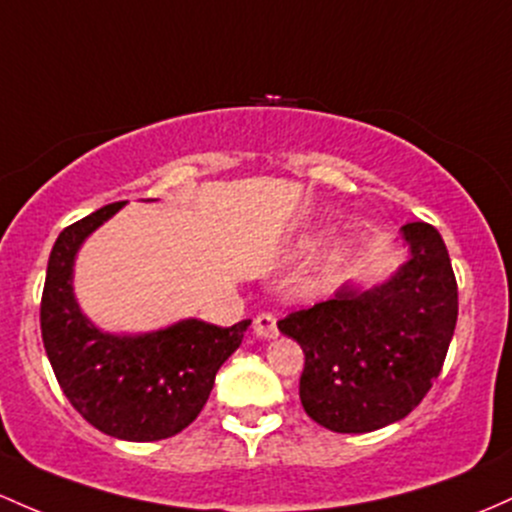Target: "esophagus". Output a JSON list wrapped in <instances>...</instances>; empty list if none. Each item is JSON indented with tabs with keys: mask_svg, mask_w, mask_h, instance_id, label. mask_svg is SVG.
I'll return each instance as SVG.
<instances>
[{
	"mask_svg": "<svg viewBox=\"0 0 512 512\" xmlns=\"http://www.w3.org/2000/svg\"><path fill=\"white\" fill-rule=\"evenodd\" d=\"M255 333L260 335V338H265V340L277 338V335H279L277 318H274L272 313H260V316L255 318Z\"/></svg>",
	"mask_w": 512,
	"mask_h": 512,
	"instance_id": "1",
	"label": "esophagus"
}]
</instances>
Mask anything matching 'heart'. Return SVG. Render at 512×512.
Returning <instances> with one entry per match:
<instances>
[{
    "mask_svg": "<svg viewBox=\"0 0 512 512\" xmlns=\"http://www.w3.org/2000/svg\"><path fill=\"white\" fill-rule=\"evenodd\" d=\"M350 255H352L350 240H338V243H333L328 247V250H325L323 262L328 267H335V265H340V262H345Z\"/></svg>",
    "mask_w": 512,
    "mask_h": 512,
    "instance_id": "obj_1",
    "label": "heart"
}]
</instances>
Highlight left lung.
I'll list each match as a JSON object with an SVG mask.
<instances>
[{
	"instance_id": "8db88e82",
	"label": "left lung",
	"mask_w": 512,
	"mask_h": 512,
	"mask_svg": "<svg viewBox=\"0 0 512 512\" xmlns=\"http://www.w3.org/2000/svg\"><path fill=\"white\" fill-rule=\"evenodd\" d=\"M403 240L411 260L386 284L345 286L277 323L306 357L303 411L333 432H372L406 418L445 364L459 313L445 240L423 221L403 226Z\"/></svg>"
}]
</instances>
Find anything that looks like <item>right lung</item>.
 <instances>
[{"instance_id":"add662e5","label":"right lung","mask_w":512,"mask_h":512,"mask_svg":"<svg viewBox=\"0 0 512 512\" xmlns=\"http://www.w3.org/2000/svg\"><path fill=\"white\" fill-rule=\"evenodd\" d=\"M123 204L89 213L58 235L41 296V335L60 389L89 425L119 440L155 442L194 423L250 320L218 328L189 318L133 338L94 328L72 294V262L82 240Z\"/></svg>"}]
</instances>
